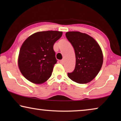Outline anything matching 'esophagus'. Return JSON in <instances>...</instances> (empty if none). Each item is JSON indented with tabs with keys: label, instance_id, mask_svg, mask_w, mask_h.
Here are the masks:
<instances>
[{
	"label": "esophagus",
	"instance_id": "1",
	"mask_svg": "<svg viewBox=\"0 0 121 121\" xmlns=\"http://www.w3.org/2000/svg\"><path fill=\"white\" fill-rule=\"evenodd\" d=\"M60 63L62 64H64V59H62V60H60Z\"/></svg>",
	"mask_w": 121,
	"mask_h": 121
}]
</instances>
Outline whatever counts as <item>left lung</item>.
<instances>
[{"label": "left lung", "mask_w": 121, "mask_h": 121, "mask_svg": "<svg viewBox=\"0 0 121 121\" xmlns=\"http://www.w3.org/2000/svg\"><path fill=\"white\" fill-rule=\"evenodd\" d=\"M75 51L76 63L68 77L80 84H86L95 78L101 68L103 54L97 42L88 35L78 31L65 34Z\"/></svg>", "instance_id": "8db88e82"}]
</instances>
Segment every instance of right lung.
<instances>
[{
  "label": "right lung",
  "instance_id": "right-lung-1",
  "mask_svg": "<svg viewBox=\"0 0 121 121\" xmlns=\"http://www.w3.org/2000/svg\"><path fill=\"white\" fill-rule=\"evenodd\" d=\"M63 32L47 31L36 32L23 43L19 52L18 65L23 76L35 84H42L51 77L57 63L53 45Z\"/></svg>",
  "mask_w": 121,
  "mask_h": 121
}]
</instances>
